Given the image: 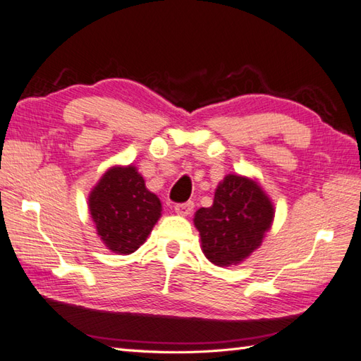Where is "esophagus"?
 Segmentation results:
<instances>
[{"label": "esophagus", "instance_id": "34e87169", "mask_svg": "<svg viewBox=\"0 0 361 361\" xmlns=\"http://www.w3.org/2000/svg\"><path fill=\"white\" fill-rule=\"evenodd\" d=\"M193 208H195V204L191 202V201L182 202V204H176V205H174L176 213H178V214H183V216L190 214L191 212H193Z\"/></svg>", "mask_w": 361, "mask_h": 361}]
</instances>
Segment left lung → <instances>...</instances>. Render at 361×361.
Returning a JSON list of instances; mask_svg holds the SVG:
<instances>
[{
  "label": "left lung",
  "mask_w": 361,
  "mask_h": 361,
  "mask_svg": "<svg viewBox=\"0 0 361 361\" xmlns=\"http://www.w3.org/2000/svg\"><path fill=\"white\" fill-rule=\"evenodd\" d=\"M271 221L270 199L258 183L236 174L226 176L213 205L199 208L195 216L205 256L221 267L241 262L258 248Z\"/></svg>",
  "instance_id": "obj_1"
}]
</instances>
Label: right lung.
I'll list each match as a JSON object with an SVG mask.
<instances>
[{"label": "right lung", "instance_id": "right-lung-1", "mask_svg": "<svg viewBox=\"0 0 361 361\" xmlns=\"http://www.w3.org/2000/svg\"><path fill=\"white\" fill-rule=\"evenodd\" d=\"M159 197L145 187L134 166L111 168L90 196V212L103 243L130 255L145 243L160 218Z\"/></svg>", "mask_w": 361, "mask_h": 361}]
</instances>
